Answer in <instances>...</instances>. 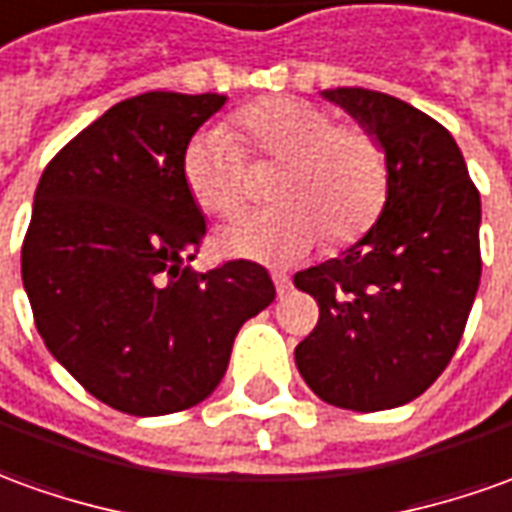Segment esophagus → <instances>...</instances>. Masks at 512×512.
<instances>
[{"label":"esophagus","instance_id":"34e87169","mask_svg":"<svg viewBox=\"0 0 512 512\" xmlns=\"http://www.w3.org/2000/svg\"><path fill=\"white\" fill-rule=\"evenodd\" d=\"M273 284H276L278 295H287L290 292V276L287 273H273Z\"/></svg>","mask_w":512,"mask_h":512}]
</instances>
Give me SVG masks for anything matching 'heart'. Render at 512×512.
Returning <instances> with one entry per match:
<instances>
[{"mask_svg":"<svg viewBox=\"0 0 512 512\" xmlns=\"http://www.w3.org/2000/svg\"><path fill=\"white\" fill-rule=\"evenodd\" d=\"M281 164L273 178L278 206L242 214L220 231L228 256L290 264L329 234L351 245L379 220L390 161L365 125H334V116L295 97H267L242 108L231 130L195 133L181 158L186 189L211 217H231L248 197V158Z\"/></svg>","mask_w":512,"mask_h":512,"instance_id":"heart-1","label":"heart"}]
</instances>
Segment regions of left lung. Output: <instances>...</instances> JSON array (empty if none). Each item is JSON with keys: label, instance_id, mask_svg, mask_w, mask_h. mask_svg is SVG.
I'll list each match as a JSON object with an SVG mask.
<instances>
[{"label": "left lung", "instance_id": "8db88e82", "mask_svg": "<svg viewBox=\"0 0 512 512\" xmlns=\"http://www.w3.org/2000/svg\"><path fill=\"white\" fill-rule=\"evenodd\" d=\"M390 161L382 217L340 259L295 273L320 306L295 365L326 404L376 412L418 398L454 357L482 276L479 192L451 133L410 102L331 88Z\"/></svg>", "mask_w": 512, "mask_h": 512}]
</instances>
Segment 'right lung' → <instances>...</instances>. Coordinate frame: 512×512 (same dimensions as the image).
Segmentation results:
<instances>
[{
    "label": "right lung",
    "mask_w": 512,
    "mask_h": 512,
    "mask_svg": "<svg viewBox=\"0 0 512 512\" xmlns=\"http://www.w3.org/2000/svg\"><path fill=\"white\" fill-rule=\"evenodd\" d=\"M222 94L116 102L44 169L21 278L49 354L102 404L167 415L214 393L236 331L276 298L259 264L189 262L206 220L181 158Z\"/></svg>",
    "instance_id": "obj_1"
}]
</instances>
